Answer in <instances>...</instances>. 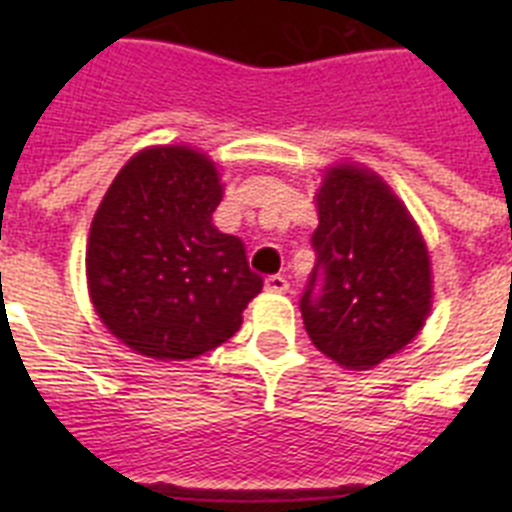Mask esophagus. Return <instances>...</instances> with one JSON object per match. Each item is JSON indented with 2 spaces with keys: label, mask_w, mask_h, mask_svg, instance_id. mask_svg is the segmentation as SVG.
Masks as SVG:
<instances>
[{
  "label": "esophagus",
  "mask_w": 512,
  "mask_h": 512,
  "mask_svg": "<svg viewBox=\"0 0 512 512\" xmlns=\"http://www.w3.org/2000/svg\"><path fill=\"white\" fill-rule=\"evenodd\" d=\"M266 289H269V292H287L289 282L282 274H271V277H266Z\"/></svg>",
  "instance_id": "1"
}]
</instances>
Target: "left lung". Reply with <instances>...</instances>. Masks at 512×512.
<instances>
[{
  "mask_svg": "<svg viewBox=\"0 0 512 512\" xmlns=\"http://www.w3.org/2000/svg\"><path fill=\"white\" fill-rule=\"evenodd\" d=\"M315 200L318 261L300 300L307 336L336 364L372 369L425 325L433 297L428 248L374 171L333 166Z\"/></svg>",
  "mask_w": 512,
  "mask_h": 512,
  "instance_id": "8db88e82",
  "label": "left lung"
}]
</instances>
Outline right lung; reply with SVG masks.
Listing matches in <instances>:
<instances>
[{"label": "right lung", "mask_w": 512, "mask_h": 512, "mask_svg": "<svg viewBox=\"0 0 512 512\" xmlns=\"http://www.w3.org/2000/svg\"><path fill=\"white\" fill-rule=\"evenodd\" d=\"M215 164L189 146L135 153L104 194L87 243L99 320L135 354L187 361L235 336L264 279L241 238L212 225Z\"/></svg>", "instance_id": "add662e5"}]
</instances>
